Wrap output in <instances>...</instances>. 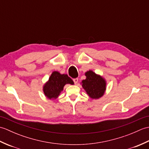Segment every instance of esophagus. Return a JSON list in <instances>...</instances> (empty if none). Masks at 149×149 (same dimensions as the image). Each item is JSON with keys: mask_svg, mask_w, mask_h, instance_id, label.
<instances>
[{"mask_svg": "<svg viewBox=\"0 0 149 149\" xmlns=\"http://www.w3.org/2000/svg\"><path fill=\"white\" fill-rule=\"evenodd\" d=\"M73 81H74L75 84H77V83H78V79L77 78H74V79H73Z\"/></svg>", "mask_w": 149, "mask_h": 149, "instance_id": "1", "label": "esophagus"}]
</instances>
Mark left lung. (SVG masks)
I'll return each instance as SVG.
<instances>
[{
	"label": "left lung",
	"instance_id": "left-lung-1",
	"mask_svg": "<svg viewBox=\"0 0 149 149\" xmlns=\"http://www.w3.org/2000/svg\"><path fill=\"white\" fill-rule=\"evenodd\" d=\"M86 79L82 81V86L91 99H98L103 96L106 89V82L103 77L92 70L85 73Z\"/></svg>",
	"mask_w": 149,
	"mask_h": 149
}]
</instances>
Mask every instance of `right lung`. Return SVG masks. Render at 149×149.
Here are the masks:
<instances>
[{
  "mask_svg": "<svg viewBox=\"0 0 149 149\" xmlns=\"http://www.w3.org/2000/svg\"><path fill=\"white\" fill-rule=\"evenodd\" d=\"M66 84H74V81L67 74H61L54 71L52 73L49 81L44 84L43 90L45 95L49 99H56Z\"/></svg>",
  "mask_w": 149,
  "mask_h": 149,
  "instance_id": "obj_1",
  "label": "right lung"
}]
</instances>
